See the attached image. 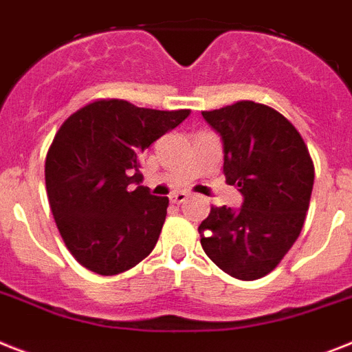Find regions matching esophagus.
<instances>
[{
    "label": "esophagus",
    "instance_id": "1",
    "mask_svg": "<svg viewBox=\"0 0 352 352\" xmlns=\"http://www.w3.org/2000/svg\"><path fill=\"white\" fill-rule=\"evenodd\" d=\"M188 199V194L187 192H174L170 194V201L174 203V205H179V203L187 201Z\"/></svg>",
    "mask_w": 352,
    "mask_h": 352
}]
</instances>
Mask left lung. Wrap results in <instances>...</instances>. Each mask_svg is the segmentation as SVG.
I'll return each instance as SVG.
<instances>
[{
  "instance_id": "left-lung-1",
  "label": "left lung",
  "mask_w": 352,
  "mask_h": 352,
  "mask_svg": "<svg viewBox=\"0 0 352 352\" xmlns=\"http://www.w3.org/2000/svg\"><path fill=\"white\" fill-rule=\"evenodd\" d=\"M219 133L226 182L239 187L243 207H212L199 225L201 246L216 266L255 280L277 268L300 234L315 167L300 133L264 104L241 100L203 111Z\"/></svg>"
}]
</instances>
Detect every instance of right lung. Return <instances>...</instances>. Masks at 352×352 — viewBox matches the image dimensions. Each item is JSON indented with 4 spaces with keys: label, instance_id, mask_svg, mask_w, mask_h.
Listing matches in <instances>:
<instances>
[{
    "label": "right lung",
    "instance_id": "1",
    "mask_svg": "<svg viewBox=\"0 0 352 352\" xmlns=\"http://www.w3.org/2000/svg\"><path fill=\"white\" fill-rule=\"evenodd\" d=\"M188 115L100 98L55 133L45 162L46 194L66 248L84 268L118 275L153 252L169 197L140 185V156ZM129 184L139 187L131 191Z\"/></svg>",
    "mask_w": 352,
    "mask_h": 352
}]
</instances>
